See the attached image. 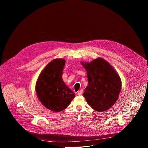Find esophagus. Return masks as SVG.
Returning a JSON list of instances; mask_svg holds the SVG:
<instances>
[{"instance_id": "34e87169", "label": "esophagus", "mask_w": 148, "mask_h": 148, "mask_svg": "<svg viewBox=\"0 0 148 148\" xmlns=\"http://www.w3.org/2000/svg\"><path fill=\"white\" fill-rule=\"evenodd\" d=\"M82 92H83V90H79V91H78L77 94H78V95H82Z\"/></svg>"}]
</instances>
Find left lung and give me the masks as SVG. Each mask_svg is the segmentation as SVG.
Masks as SVG:
<instances>
[{
    "mask_svg": "<svg viewBox=\"0 0 148 148\" xmlns=\"http://www.w3.org/2000/svg\"><path fill=\"white\" fill-rule=\"evenodd\" d=\"M87 73L88 85L83 95L92 109L98 112L109 110L117 101L121 90L119 75L102 58L90 62H81Z\"/></svg>",
    "mask_w": 148,
    "mask_h": 148,
    "instance_id": "8db88e82",
    "label": "left lung"
}]
</instances>
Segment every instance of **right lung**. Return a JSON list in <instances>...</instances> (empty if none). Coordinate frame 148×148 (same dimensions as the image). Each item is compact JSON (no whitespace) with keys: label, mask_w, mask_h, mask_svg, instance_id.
Listing matches in <instances>:
<instances>
[{"label":"right lung","mask_w":148,"mask_h":148,"mask_svg":"<svg viewBox=\"0 0 148 148\" xmlns=\"http://www.w3.org/2000/svg\"><path fill=\"white\" fill-rule=\"evenodd\" d=\"M66 61L56 58L40 74L36 84V92L44 106L54 112L65 110L75 95L63 81L62 70Z\"/></svg>","instance_id":"right-lung-1"}]
</instances>
